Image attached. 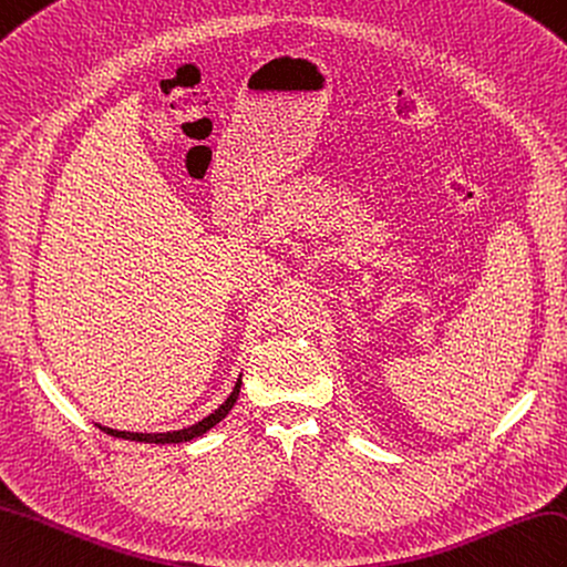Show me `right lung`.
<instances>
[{
  "label": "right lung",
  "instance_id": "right-lung-1",
  "mask_svg": "<svg viewBox=\"0 0 567 567\" xmlns=\"http://www.w3.org/2000/svg\"><path fill=\"white\" fill-rule=\"evenodd\" d=\"M239 389H241V379L236 381L234 391L229 393V399L224 401L215 413H209L207 417H203L200 423H195L186 430H176V432H123V430H111V427H103L99 425L105 434H113V437H123V440H135V442H152V444H178V442H190L193 437H200L203 432H207L209 427H215L219 420L231 411V405L236 403V396H239Z\"/></svg>",
  "mask_w": 567,
  "mask_h": 567
}]
</instances>
